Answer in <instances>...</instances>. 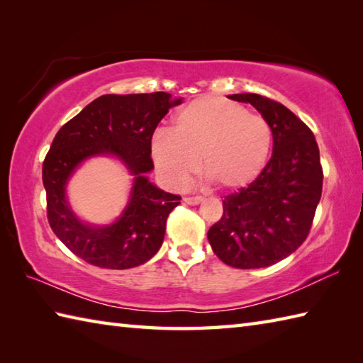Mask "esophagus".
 <instances>
[{
    "instance_id": "esophagus-1",
    "label": "esophagus",
    "mask_w": 363,
    "mask_h": 363,
    "mask_svg": "<svg viewBox=\"0 0 363 363\" xmlns=\"http://www.w3.org/2000/svg\"><path fill=\"white\" fill-rule=\"evenodd\" d=\"M184 201H186L187 204L195 206V204H199V203L203 201V196H201V195H196V196H186V198H184Z\"/></svg>"
}]
</instances>
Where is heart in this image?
Segmentation results:
<instances>
[{
	"instance_id": "1",
	"label": "heart",
	"mask_w": 363,
	"mask_h": 363,
	"mask_svg": "<svg viewBox=\"0 0 363 363\" xmlns=\"http://www.w3.org/2000/svg\"><path fill=\"white\" fill-rule=\"evenodd\" d=\"M273 143L268 121L243 106L218 96H201L173 117L172 133L159 130L151 154L159 173L172 186H182L203 173L220 189L248 186L267 165Z\"/></svg>"
}]
</instances>
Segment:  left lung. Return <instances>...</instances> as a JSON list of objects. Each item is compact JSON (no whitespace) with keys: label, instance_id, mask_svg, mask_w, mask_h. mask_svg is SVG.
<instances>
[{"label":"left lung","instance_id":"obj_1","mask_svg":"<svg viewBox=\"0 0 363 363\" xmlns=\"http://www.w3.org/2000/svg\"><path fill=\"white\" fill-rule=\"evenodd\" d=\"M229 98L252 104L268 121L273 154L248 187L225 196L207 238L226 265L264 268L295 252L311 233L323 190L320 150L309 126L284 104L257 94Z\"/></svg>","mask_w":363,"mask_h":363}]
</instances>
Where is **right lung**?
Returning <instances> with one entry per match:
<instances>
[{
    "mask_svg": "<svg viewBox=\"0 0 363 363\" xmlns=\"http://www.w3.org/2000/svg\"><path fill=\"white\" fill-rule=\"evenodd\" d=\"M181 103L165 91L103 95L67 121L54 137L42 167L46 217L59 240L90 265L134 268L150 260L162 246L167 218L181 196L152 186L145 174L154 168V130L169 107ZM103 152L118 155L138 177L122 217L111 227L94 228L74 217L65 201V184L84 158Z\"/></svg>",
    "mask_w": 363,
    "mask_h": 363,
    "instance_id": "right-lung-1",
    "label": "right lung"
}]
</instances>
